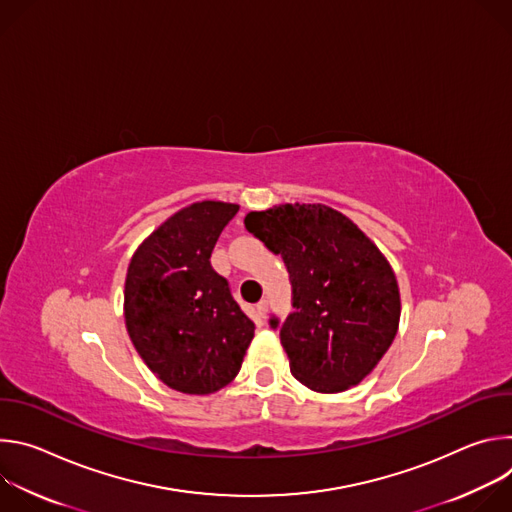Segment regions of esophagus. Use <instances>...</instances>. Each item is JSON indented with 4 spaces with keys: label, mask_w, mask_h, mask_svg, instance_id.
<instances>
[{
    "label": "esophagus",
    "mask_w": 512,
    "mask_h": 512,
    "mask_svg": "<svg viewBox=\"0 0 512 512\" xmlns=\"http://www.w3.org/2000/svg\"><path fill=\"white\" fill-rule=\"evenodd\" d=\"M267 308H269L267 300H261V302L257 304V314H259L261 318H265V316H267Z\"/></svg>",
    "instance_id": "esophagus-1"
}]
</instances>
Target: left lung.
<instances>
[{"label": "left lung", "instance_id": "left-lung-1", "mask_svg": "<svg viewBox=\"0 0 512 512\" xmlns=\"http://www.w3.org/2000/svg\"><path fill=\"white\" fill-rule=\"evenodd\" d=\"M245 227L283 257L294 287L296 312L279 330L291 375L316 393H342L369 377L401 318L399 283L381 249L326 204L251 210Z\"/></svg>", "mask_w": 512, "mask_h": 512}]
</instances>
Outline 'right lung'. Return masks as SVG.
<instances>
[{"label":"right lung","instance_id":"right-lung-1","mask_svg":"<svg viewBox=\"0 0 512 512\" xmlns=\"http://www.w3.org/2000/svg\"><path fill=\"white\" fill-rule=\"evenodd\" d=\"M239 204L192 202L141 241L123 289L127 334L148 369L170 389L210 395L241 371L253 320L210 265L218 235Z\"/></svg>","mask_w":512,"mask_h":512}]
</instances>
